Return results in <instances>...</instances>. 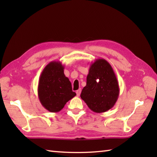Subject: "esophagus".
<instances>
[{"instance_id":"obj_1","label":"esophagus","mask_w":157,"mask_h":157,"mask_svg":"<svg viewBox=\"0 0 157 157\" xmlns=\"http://www.w3.org/2000/svg\"><path fill=\"white\" fill-rule=\"evenodd\" d=\"M81 89H79L78 90L76 91V94H77V96H79V95H80L81 94Z\"/></svg>"}]
</instances>
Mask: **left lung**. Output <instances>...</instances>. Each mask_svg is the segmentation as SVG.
<instances>
[{"instance_id": "1", "label": "left lung", "mask_w": 157, "mask_h": 157, "mask_svg": "<svg viewBox=\"0 0 157 157\" xmlns=\"http://www.w3.org/2000/svg\"><path fill=\"white\" fill-rule=\"evenodd\" d=\"M119 94V83L111 65L104 59H96L90 64L81 98L90 109L100 113L113 108Z\"/></svg>"}]
</instances>
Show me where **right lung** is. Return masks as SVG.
I'll return each mask as SVG.
<instances>
[{
    "mask_svg": "<svg viewBox=\"0 0 157 157\" xmlns=\"http://www.w3.org/2000/svg\"><path fill=\"white\" fill-rule=\"evenodd\" d=\"M64 65L60 61H51L40 76L38 95L41 105L51 113H57L76 95L71 84L64 74Z\"/></svg>",
    "mask_w": 157,
    "mask_h": 157,
    "instance_id": "right-lung-1",
    "label": "right lung"
}]
</instances>
